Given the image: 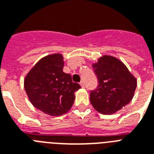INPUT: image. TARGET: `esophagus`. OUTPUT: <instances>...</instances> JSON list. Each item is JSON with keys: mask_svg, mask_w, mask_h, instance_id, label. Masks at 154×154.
I'll list each match as a JSON object with an SVG mask.
<instances>
[{"mask_svg": "<svg viewBox=\"0 0 154 154\" xmlns=\"http://www.w3.org/2000/svg\"><path fill=\"white\" fill-rule=\"evenodd\" d=\"M80 86H81V87H83V88H84V87H85L84 83H83V81H81V82H80Z\"/></svg>", "mask_w": 154, "mask_h": 154, "instance_id": "34e87169", "label": "esophagus"}]
</instances>
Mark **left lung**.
<instances>
[{
    "instance_id": "1",
    "label": "left lung",
    "mask_w": 154,
    "mask_h": 154,
    "mask_svg": "<svg viewBox=\"0 0 154 154\" xmlns=\"http://www.w3.org/2000/svg\"><path fill=\"white\" fill-rule=\"evenodd\" d=\"M92 67L98 84L90 93V101L97 111L114 114L132 100L137 80L123 63L113 56H104Z\"/></svg>"
}]
</instances>
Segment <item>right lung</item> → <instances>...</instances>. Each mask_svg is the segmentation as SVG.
Listing matches in <instances>:
<instances>
[{
	"instance_id": "obj_1",
	"label": "right lung",
	"mask_w": 154,
	"mask_h": 154,
	"mask_svg": "<svg viewBox=\"0 0 154 154\" xmlns=\"http://www.w3.org/2000/svg\"><path fill=\"white\" fill-rule=\"evenodd\" d=\"M63 58L60 54L50 55L39 61L24 79V89L36 109L51 116L67 113L73 105L74 93L81 88L64 73Z\"/></svg>"
}]
</instances>
